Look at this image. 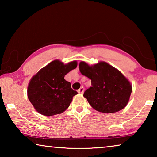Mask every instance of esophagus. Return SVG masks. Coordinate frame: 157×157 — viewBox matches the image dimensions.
<instances>
[{"label":"esophagus","mask_w":157,"mask_h":157,"mask_svg":"<svg viewBox=\"0 0 157 157\" xmlns=\"http://www.w3.org/2000/svg\"><path fill=\"white\" fill-rule=\"evenodd\" d=\"M84 87L83 86H82V87H80V88H79V89L78 90V93L79 94H82L84 93Z\"/></svg>","instance_id":"esophagus-1"}]
</instances>
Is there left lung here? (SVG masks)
I'll use <instances>...</instances> for the list:
<instances>
[{
	"mask_svg": "<svg viewBox=\"0 0 157 157\" xmlns=\"http://www.w3.org/2000/svg\"><path fill=\"white\" fill-rule=\"evenodd\" d=\"M79 68L82 75L91 79V86L85 91L84 97L95 110L111 113L126 107L132 86L120 71L105 62L91 66L81 62Z\"/></svg>",
	"mask_w": 157,
	"mask_h": 157,
	"instance_id": "8db88e82",
	"label": "left lung"
}]
</instances>
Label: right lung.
Listing matches in <instances>:
<instances>
[{"instance_id": "1", "label": "right lung", "mask_w": 157, "mask_h": 157, "mask_svg": "<svg viewBox=\"0 0 157 157\" xmlns=\"http://www.w3.org/2000/svg\"><path fill=\"white\" fill-rule=\"evenodd\" d=\"M78 63L73 61L64 64L55 59L42 68L31 78L28 86V97L37 112L51 116L63 113L78 92L71 88L64 76Z\"/></svg>"}]
</instances>
